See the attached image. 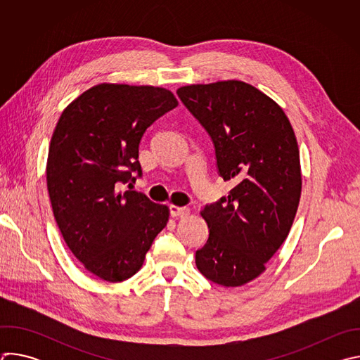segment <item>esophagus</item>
Wrapping results in <instances>:
<instances>
[{"label": "esophagus", "instance_id": "obj_1", "mask_svg": "<svg viewBox=\"0 0 360 360\" xmlns=\"http://www.w3.org/2000/svg\"><path fill=\"white\" fill-rule=\"evenodd\" d=\"M169 210H171V215L174 218H184V217L189 215V212H191L189 208H186V207H176V205H171Z\"/></svg>", "mask_w": 360, "mask_h": 360}]
</instances>
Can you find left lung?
I'll return each instance as SVG.
<instances>
[{
  "label": "left lung",
  "mask_w": 360,
  "mask_h": 360,
  "mask_svg": "<svg viewBox=\"0 0 360 360\" xmlns=\"http://www.w3.org/2000/svg\"><path fill=\"white\" fill-rule=\"evenodd\" d=\"M208 131L219 175L235 186L200 212L210 228L196 250L199 272L235 288L258 278L289 235L302 192L297 141L283 110L243 81L178 88Z\"/></svg>",
  "instance_id": "obj_1"
}]
</instances>
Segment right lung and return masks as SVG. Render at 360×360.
<instances>
[{"mask_svg": "<svg viewBox=\"0 0 360 360\" xmlns=\"http://www.w3.org/2000/svg\"><path fill=\"white\" fill-rule=\"evenodd\" d=\"M178 105L152 85L98 84L63 111L51 138L46 188L61 235L84 268L107 282L135 275L169 208L138 191L139 142L149 125ZM131 185V184H129Z\"/></svg>", "mask_w": 360, "mask_h": 360, "instance_id": "right-lung-1", "label": "right lung"}]
</instances>
